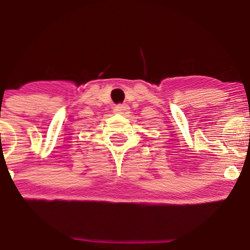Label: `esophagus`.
<instances>
[{
  "label": "esophagus",
  "mask_w": 250,
  "mask_h": 250,
  "mask_svg": "<svg viewBox=\"0 0 250 250\" xmlns=\"http://www.w3.org/2000/svg\"><path fill=\"white\" fill-rule=\"evenodd\" d=\"M114 112L118 113V114L125 115V114H128L129 107L127 105H118V106H115V107H114Z\"/></svg>",
  "instance_id": "1"
}]
</instances>
